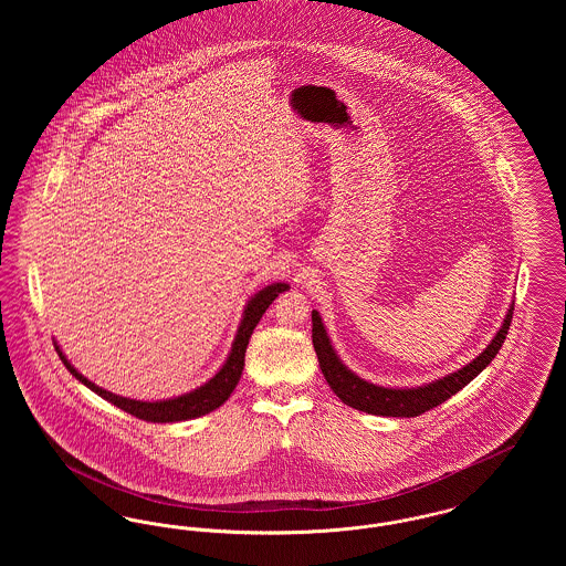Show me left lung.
<instances>
[{
	"label": "left lung",
	"instance_id": "obj_1",
	"mask_svg": "<svg viewBox=\"0 0 566 566\" xmlns=\"http://www.w3.org/2000/svg\"><path fill=\"white\" fill-rule=\"evenodd\" d=\"M513 316V301L503 318L501 328L492 337V342L485 346V350L475 356L471 363L460 367L454 374L439 377L429 384L413 386V388H388L377 386L363 377L356 376L352 369L344 365V360L337 356V352L331 344V337L324 328L321 314L312 312V342L314 350L318 356L324 379L328 381L331 390L344 401L358 411L374 413V416H386V418H413L432 407L448 401L458 390H462L471 379L480 376L485 367L492 363V358L499 354L505 335L510 331Z\"/></svg>",
	"mask_w": 566,
	"mask_h": 566
}]
</instances>
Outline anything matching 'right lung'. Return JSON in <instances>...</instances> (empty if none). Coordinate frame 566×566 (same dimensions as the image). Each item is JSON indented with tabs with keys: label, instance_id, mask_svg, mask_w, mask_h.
<instances>
[{
	"label": "right lung",
	"instance_id": "add662e5",
	"mask_svg": "<svg viewBox=\"0 0 566 566\" xmlns=\"http://www.w3.org/2000/svg\"><path fill=\"white\" fill-rule=\"evenodd\" d=\"M289 289L291 286L286 282H273L270 286H265L259 293L250 296L245 307H243L242 321H240V326H238L235 339L231 344V352H229L227 360L222 363V367L218 369V374L210 377L206 384H201L199 388L185 392L180 397H174V399L137 401V399H127V397L114 395L109 390L99 388L88 377L82 376L81 371L67 360V356L63 354V350L56 346V342H54V348H56V354L61 356L63 365L67 367V371L76 377L78 381H82L88 390H93L95 395H99L108 403L120 407L123 411L132 413V416L139 418V420L167 424V422H182V420L201 418V416L214 411L216 407H220L231 397V392L235 390V386H238V381L242 377L243 356H245V348H248V342H250V335H252L254 326L263 318V314L273 303V298L280 295V293L289 291Z\"/></svg>",
	"mask_w": 566,
	"mask_h": 566
}]
</instances>
